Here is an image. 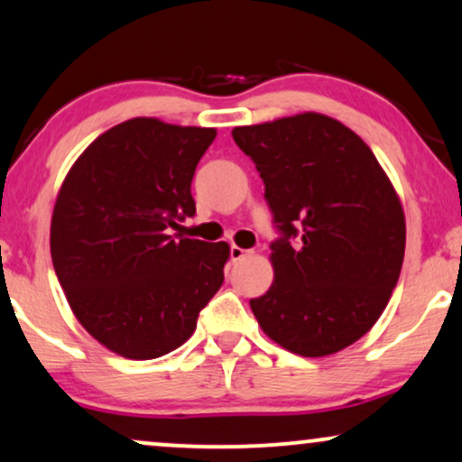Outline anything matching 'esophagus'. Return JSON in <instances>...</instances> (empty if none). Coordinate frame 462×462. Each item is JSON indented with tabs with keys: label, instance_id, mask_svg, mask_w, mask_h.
I'll list each match as a JSON object with an SVG mask.
<instances>
[{
	"label": "esophagus",
	"instance_id": "34e87169",
	"mask_svg": "<svg viewBox=\"0 0 462 462\" xmlns=\"http://www.w3.org/2000/svg\"><path fill=\"white\" fill-rule=\"evenodd\" d=\"M247 254H250V250H244V247H239V245H231V260H233V263H239V260H244Z\"/></svg>",
	"mask_w": 462,
	"mask_h": 462
}]
</instances>
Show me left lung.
Masks as SVG:
<instances>
[{
	"instance_id": "8db88e82",
	"label": "left lung",
	"mask_w": 462,
	"mask_h": 462,
	"mask_svg": "<svg viewBox=\"0 0 462 462\" xmlns=\"http://www.w3.org/2000/svg\"><path fill=\"white\" fill-rule=\"evenodd\" d=\"M231 135L256 164L281 231L275 279L250 300L254 317L300 356L344 350L377 323L402 269L406 223L390 177L356 133L319 112Z\"/></svg>"
}]
</instances>
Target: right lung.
Segmentation results:
<instances>
[{
	"label": "right lung",
	"instance_id": "right-lung-1",
	"mask_svg": "<svg viewBox=\"0 0 462 462\" xmlns=\"http://www.w3.org/2000/svg\"><path fill=\"white\" fill-rule=\"evenodd\" d=\"M215 137L206 126L125 120L77 158L60 187L53 271L79 323L118 356L177 350L223 285L229 244L171 236L196 215L191 179Z\"/></svg>",
	"mask_w": 462,
	"mask_h": 462
}]
</instances>
